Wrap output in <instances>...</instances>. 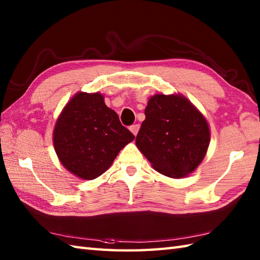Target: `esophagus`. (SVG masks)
<instances>
[{"instance_id":"esophagus-1","label":"esophagus","mask_w":260,"mask_h":260,"mask_svg":"<svg viewBox=\"0 0 260 260\" xmlns=\"http://www.w3.org/2000/svg\"><path fill=\"white\" fill-rule=\"evenodd\" d=\"M129 129H131V132L132 133H133L135 136H136V134L139 133V129H140V125L139 124H135V125H132L131 127H129Z\"/></svg>"}]
</instances>
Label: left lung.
Listing matches in <instances>:
<instances>
[{
    "label": "left lung",
    "instance_id": "obj_1",
    "mask_svg": "<svg viewBox=\"0 0 260 260\" xmlns=\"http://www.w3.org/2000/svg\"><path fill=\"white\" fill-rule=\"evenodd\" d=\"M210 131L206 118L181 95H155L145 108L136 146L157 172L183 178L206 155Z\"/></svg>",
    "mask_w": 260,
    "mask_h": 260
}]
</instances>
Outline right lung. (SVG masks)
I'll return each mask as SVG.
<instances>
[{
	"label": "right lung",
	"mask_w": 260,
	"mask_h": 260,
	"mask_svg": "<svg viewBox=\"0 0 260 260\" xmlns=\"http://www.w3.org/2000/svg\"><path fill=\"white\" fill-rule=\"evenodd\" d=\"M134 139L98 92L74 96L53 131V145L60 162L69 172L85 180L102 175L121 148Z\"/></svg>",
	"instance_id": "1"
}]
</instances>
